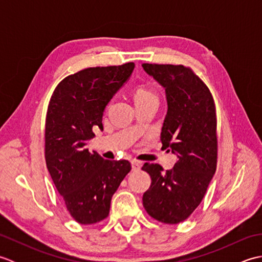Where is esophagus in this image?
Here are the masks:
<instances>
[{
    "mask_svg": "<svg viewBox=\"0 0 262 262\" xmlns=\"http://www.w3.org/2000/svg\"><path fill=\"white\" fill-rule=\"evenodd\" d=\"M141 166H142V164H141L140 161H136V160H133L132 161V169H133V171H138V170L141 169Z\"/></svg>",
    "mask_w": 262,
    "mask_h": 262,
    "instance_id": "34e87169",
    "label": "esophagus"
}]
</instances>
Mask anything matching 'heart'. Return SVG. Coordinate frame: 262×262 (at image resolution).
Instances as JSON below:
<instances>
[{"mask_svg": "<svg viewBox=\"0 0 262 262\" xmlns=\"http://www.w3.org/2000/svg\"><path fill=\"white\" fill-rule=\"evenodd\" d=\"M134 99H135V103H137V102L146 101V100H149V99H158V97L157 94L149 90V89L145 86H137L134 91Z\"/></svg>", "mask_w": 262, "mask_h": 262, "instance_id": "heart-1", "label": "heart"}]
</instances>
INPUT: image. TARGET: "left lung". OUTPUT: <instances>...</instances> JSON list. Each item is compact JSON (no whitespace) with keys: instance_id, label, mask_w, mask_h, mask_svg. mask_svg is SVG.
Returning a JSON list of instances; mask_svg holds the SVG:
<instances>
[{"instance_id":"obj_1","label":"left lung","mask_w":262,"mask_h":262,"mask_svg":"<svg viewBox=\"0 0 262 262\" xmlns=\"http://www.w3.org/2000/svg\"><path fill=\"white\" fill-rule=\"evenodd\" d=\"M143 69L165 89L168 113L161 142L178 157L171 170L163 171L160 164L143 165L152 179L143 206L161 223L178 224L202 203L216 171L215 102L208 86L190 68L145 63Z\"/></svg>"}]
</instances>
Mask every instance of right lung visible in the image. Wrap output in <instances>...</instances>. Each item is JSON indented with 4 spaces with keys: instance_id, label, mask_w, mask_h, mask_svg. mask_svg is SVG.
<instances>
[{
    "instance_id": "right-lung-1",
    "label": "right lung",
    "mask_w": 262,
    "mask_h": 262,
    "mask_svg": "<svg viewBox=\"0 0 262 262\" xmlns=\"http://www.w3.org/2000/svg\"><path fill=\"white\" fill-rule=\"evenodd\" d=\"M134 63L88 68L58 83L48 104L45 159L55 187L71 216L80 224L107 219L114 193L132 165L90 153L93 129H103L105 105L129 79Z\"/></svg>"
}]
</instances>
